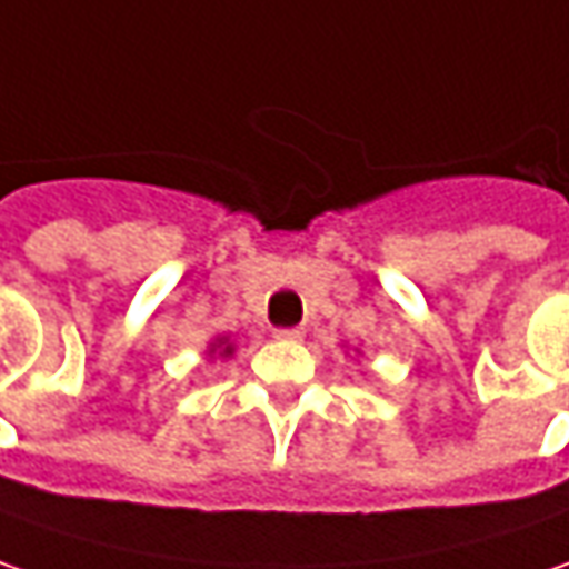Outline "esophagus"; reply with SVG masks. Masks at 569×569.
<instances>
[{
  "mask_svg": "<svg viewBox=\"0 0 569 569\" xmlns=\"http://www.w3.org/2000/svg\"><path fill=\"white\" fill-rule=\"evenodd\" d=\"M277 337H280V340H292V343H296V340H302L305 337V327H280V330H277Z\"/></svg>",
  "mask_w": 569,
  "mask_h": 569,
  "instance_id": "34e87169",
  "label": "esophagus"
}]
</instances>
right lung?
I'll list each match as a JSON object with an SVG mask.
<instances>
[{
  "mask_svg": "<svg viewBox=\"0 0 569 569\" xmlns=\"http://www.w3.org/2000/svg\"><path fill=\"white\" fill-rule=\"evenodd\" d=\"M232 352H236V343H232L229 337H213V340L207 343V356H210V359H217V356H220V359H229Z\"/></svg>",
  "mask_w": 569,
  "mask_h": 569,
  "instance_id": "right-lung-1",
  "label": "right lung"
}]
</instances>
